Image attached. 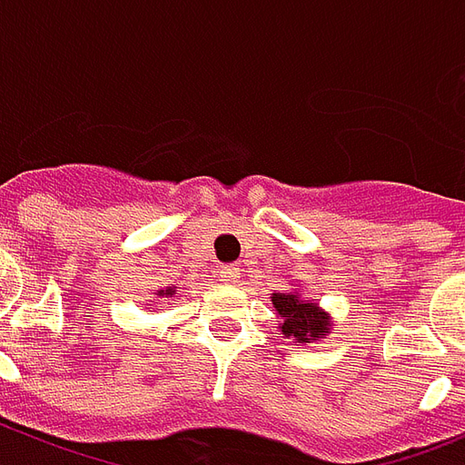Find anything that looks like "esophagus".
I'll list each match as a JSON object with an SVG mask.
<instances>
[{"instance_id": "obj_1", "label": "esophagus", "mask_w": 465, "mask_h": 465, "mask_svg": "<svg viewBox=\"0 0 465 465\" xmlns=\"http://www.w3.org/2000/svg\"><path fill=\"white\" fill-rule=\"evenodd\" d=\"M239 274H242V270H239L236 264H223V267H221V277H223L226 282H233Z\"/></svg>"}]
</instances>
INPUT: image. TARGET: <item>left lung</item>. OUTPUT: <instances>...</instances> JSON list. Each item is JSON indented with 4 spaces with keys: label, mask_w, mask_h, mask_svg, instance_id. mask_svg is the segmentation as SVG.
Instances as JSON below:
<instances>
[{
    "label": "left lung",
    "mask_w": 465,
    "mask_h": 465,
    "mask_svg": "<svg viewBox=\"0 0 465 465\" xmlns=\"http://www.w3.org/2000/svg\"><path fill=\"white\" fill-rule=\"evenodd\" d=\"M272 308L282 339H292V343H315L331 333V312L312 300H302V292H272Z\"/></svg>",
    "instance_id": "left-lung-1"
}]
</instances>
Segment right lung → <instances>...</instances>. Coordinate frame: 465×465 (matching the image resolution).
I'll return each mask as SVG.
<instances>
[{"mask_svg":"<svg viewBox=\"0 0 465 465\" xmlns=\"http://www.w3.org/2000/svg\"><path fill=\"white\" fill-rule=\"evenodd\" d=\"M157 295H165V298H173V295H175V287H167V290H157Z\"/></svg>","mask_w":465,"mask_h":465,"instance_id":"add662e5","label":"right lung"}]
</instances>
